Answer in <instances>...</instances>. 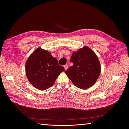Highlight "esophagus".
Returning a JSON list of instances; mask_svg holds the SVG:
<instances>
[{
	"label": "esophagus",
	"mask_w": 129,
	"mask_h": 129,
	"mask_svg": "<svg viewBox=\"0 0 129 129\" xmlns=\"http://www.w3.org/2000/svg\"><path fill=\"white\" fill-rule=\"evenodd\" d=\"M64 68L65 70H67L68 68V64H65L64 66Z\"/></svg>",
	"instance_id": "obj_1"
}]
</instances>
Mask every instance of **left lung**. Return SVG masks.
<instances>
[{
    "instance_id": "1",
    "label": "left lung",
    "mask_w": 129,
    "mask_h": 129,
    "mask_svg": "<svg viewBox=\"0 0 129 129\" xmlns=\"http://www.w3.org/2000/svg\"><path fill=\"white\" fill-rule=\"evenodd\" d=\"M70 62L73 65L64 72L77 87L85 89L95 84L101 73V66L95 53L88 47L74 52Z\"/></svg>"
}]
</instances>
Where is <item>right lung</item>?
Wrapping results in <instances>:
<instances>
[{
    "label": "right lung",
    "instance_id": "right-lung-1",
    "mask_svg": "<svg viewBox=\"0 0 129 129\" xmlns=\"http://www.w3.org/2000/svg\"><path fill=\"white\" fill-rule=\"evenodd\" d=\"M63 67L51 53L41 48H37L26 62V73L29 82L34 87L44 90L51 87Z\"/></svg>",
    "mask_w": 129,
    "mask_h": 129
}]
</instances>
